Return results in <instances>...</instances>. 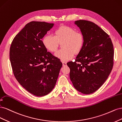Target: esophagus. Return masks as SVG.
<instances>
[{"instance_id":"34e87169","label":"esophagus","mask_w":122,"mask_h":122,"mask_svg":"<svg viewBox=\"0 0 122 122\" xmlns=\"http://www.w3.org/2000/svg\"><path fill=\"white\" fill-rule=\"evenodd\" d=\"M62 64H63V66H66V63L65 62H62Z\"/></svg>"}]
</instances>
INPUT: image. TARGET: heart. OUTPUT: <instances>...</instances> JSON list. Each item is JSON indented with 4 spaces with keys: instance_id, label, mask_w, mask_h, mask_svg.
<instances>
[{
    "instance_id": "b5f03b06",
    "label": "heart",
    "mask_w": 122,
    "mask_h": 122,
    "mask_svg": "<svg viewBox=\"0 0 122 122\" xmlns=\"http://www.w3.org/2000/svg\"><path fill=\"white\" fill-rule=\"evenodd\" d=\"M55 35L47 34L42 38L45 48L51 52L57 51L59 42H62L63 49L55 54L62 61H68L73 57L74 54L79 53L84 44V36L81 32H76L71 27L61 26L54 32Z\"/></svg>"
}]
</instances>
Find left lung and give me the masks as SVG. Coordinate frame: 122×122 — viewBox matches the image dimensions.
Listing matches in <instances>:
<instances>
[{
	"label": "left lung",
	"mask_w": 122,
	"mask_h": 122,
	"mask_svg": "<svg viewBox=\"0 0 122 122\" xmlns=\"http://www.w3.org/2000/svg\"><path fill=\"white\" fill-rule=\"evenodd\" d=\"M84 36V44L74 62L67 65L70 78L76 90L85 94L100 88L111 72L113 64V47L109 35L95 23L77 20Z\"/></svg>",
	"instance_id": "obj_1"
}]
</instances>
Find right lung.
Returning <instances> with one entry per match:
<instances>
[{
  "label": "right lung",
  "mask_w": 122,
  "mask_h": 122,
  "mask_svg": "<svg viewBox=\"0 0 122 122\" xmlns=\"http://www.w3.org/2000/svg\"><path fill=\"white\" fill-rule=\"evenodd\" d=\"M53 23L32 21L27 24L11 42L10 59L15 77L33 95L41 97L52 91L62 66L43 45L42 39Z\"/></svg>",
  "instance_id": "add662e5"
}]
</instances>
